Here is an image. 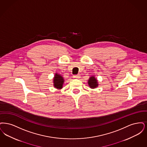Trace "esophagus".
Listing matches in <instances>:
<instances>
[{
	"label": "esophagus",
	"instance_id": "esophagus-1",
	"mask_svg": "<svg viewBox=\"0 0 147 147\" xmlns=\"http://www.w3.org/2000/svg\"><path fill=\"white\" fill-rule=\"evenodd\" d=\"M74 78H76V79H78L80 78V75L78 74V75H75L74 76Z\"/></svg>",
	"mask_w": 147,
	"mask_h": 147
}]
</instances>
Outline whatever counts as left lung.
<instances>
[{"mask_svg": "<svg viewBox=\"0 0 147 147\" xmlns=\"http://www.w3.org/2000/svg\"><path fill=\"white\" fill-rule=\"evenodd\" d=\"M88 84L90 88H94L96 87L98 85L96 79L94 76L91 77H90V80L88 81Z\"/></svg>", "mask_w": 147, "mask_h": 147, "instance_id": "1", "label": "left lung"}]
</instances>
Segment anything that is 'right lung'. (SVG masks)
Segmentation results:
<instances>
[{"instance_id": "obj_1", "label": "right lung", "mask_w": 147, "mask_h": 147, "mask_svg": "<svg viewBox=\"0 0 147 147\" xmlns=\"http://www.w3.org/2000/svg\"><path fill=\"white\" fill-rule=\"evenodd\" d=\"M64 83V78L60 75H58L57 74H55L54 78V87L57 88H61L63 84Z\"/></svg>"}]
</instances>
